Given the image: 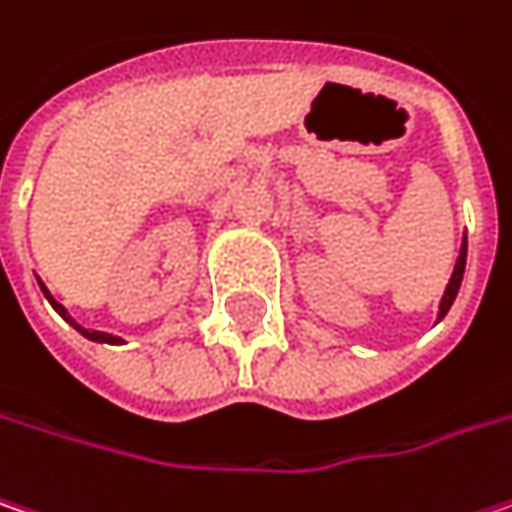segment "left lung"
Listing matches in <instances>:
<instances>
[{
	"mask_svg": "<svg viewBox=\"0 0 512 512\" xmlns=\"http://www.w3.org/2000/svg\"><path fill=\"white\" fill-rule=\"evenodd\" d=\"M464 266H466V240L464 246H461V255L455 260V272H452V278H449V284H446V292H443V298H440V316L443 318L449 313V307H452V301H455V295H458V289H461V281H464Z\"/></svg>",
	"mask_w": 512,
	"mask_h": 512,
	"instance_id": "1",
	"label": "left lung"
}]
</instances>
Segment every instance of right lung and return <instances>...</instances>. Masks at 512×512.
<instances>
[{"label":"right lung","instance_id":"1","mask_svg":"<svg viewBox=\"0 0 512 512\" xmlns=\"http://www.w3.org/2000/svg\"><path fill=\"white\" fill-rule=\"evenodd\" d=\"M40 289H43V295H46L48 301H51V307H54V310H57L60 316L66 318V321H72V318L66 316V310H63V304H57V301H54V298L48 295V289H46V286H43V281H40ZM72 324H75V321H72ZM75 327H77V330H80V333H83V336H86V339H92V342H106V345H115V342H121L118 336H109V333H98V330H83L80 324H75Z\"/></svg>","mask_w":512,"mask_h":512}]
</instances>
